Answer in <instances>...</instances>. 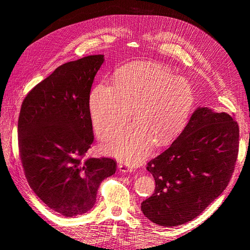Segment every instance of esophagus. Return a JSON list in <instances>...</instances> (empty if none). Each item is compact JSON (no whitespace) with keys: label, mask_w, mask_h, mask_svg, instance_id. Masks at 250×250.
Returning a JSON list of instances; mask_svg holds the SVG:
<instances>
[{"label":"esophagus","mask_w":250,"mask_h":250,"mask_svg":"<svg viewBox=\"0 0 250 250\" xmlns=\"http://www.w3.org/2000/svg\"><path fill=\"white\" fill-rule=\"evenodd\" d=\"M118 168H119V170H120L121 172H124V173L132 172V171L134 170V169L131 167L130 165L125 164V163H120V164H119V166H118Z\"/></svg>","instance_id":"1"}]
</instances>
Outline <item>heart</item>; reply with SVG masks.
<instances>
[{
	"label": "heart",
	"instance_id": "heart-1",
	"mask_svg": "<svg viewBox=\"0 0 250 250\" xmlns=\"http://www.w3.org/2000/svg\"><path fill=\"white\" fill-rule=\"evenodd\" d=\"M195 103L188 80L155 62H138L120 69L115 84L101 81L90 92L89 110L101 139L108 138L131 116L135 122L104 143L109 155L128 164L147 156L155 141L164 145L184 129Z\"/></svg>",
	"mask_w": 250,
	"mask_h": 250
}]
</instances>
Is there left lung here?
Masks as SVG:
<instances>
[{"mask_svg": "<svg viewBox=\"0 0 250 250\" xmlns=\"http://www.w3.org/2000/svg\"><path fill=\"white\" fill-rule=\"evenodd\" d=\"M238 152L236 121L199 106L171 146L148 163L155 191L142 202L143 214L166 228L193 220L228 187Z\"/></svg>", "mask_w": 250, "mask_h": 250, "instance_id": "8db88e82", "label": "left lung"}]
</instances>
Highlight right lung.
I'll return each instance as SVG.
<instances>
[{"instance_id": "obj_1", "label": "right lung", "mask_w": 250, "mask_h": 250, "mask_svg": "<svg viewBox=\"0 0 250 250\" xmlns=\"http://www.w3.org/2000/svg\"><path fill=\"white\" fill-rule=\"evenodd\" d=\"M104 55H89L58 66L22 101L19 149L30 188L64 217L95 206L102 181L115 174L108 157L85 160L94 142L89 93Z\"/></svg>"}]
</instances>
